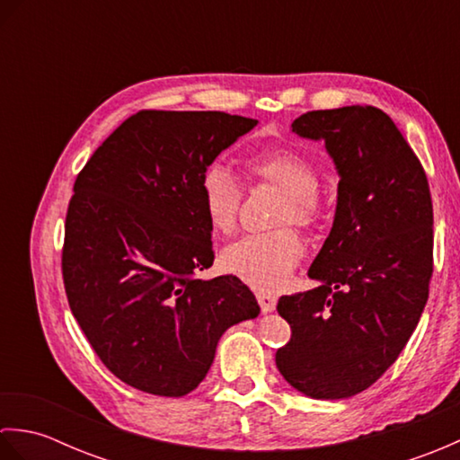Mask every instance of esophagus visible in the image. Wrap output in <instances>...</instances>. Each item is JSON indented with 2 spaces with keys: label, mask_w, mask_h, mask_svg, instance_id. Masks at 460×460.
I'll use <instances>...</instances> for the list:
<instances>
[{
  "label": "esophagus",
  "mask_w": 460,
  "mask_h": 460,
  "mask_svg": "<svg viewBox=\"0 0 460 460\" xmlns=\"http://www.w3.org/2000/svg\"><path fill=\"white\" fill-rule=\"evenodd\" d=\"M257 300H259V306H261V310L265 312H272L277 308V296H272V295H267V292H257Z\"/></svg>",
  "instance_id": "1"
}]
</instances>
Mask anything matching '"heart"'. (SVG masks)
<instances>
[{
	"mask_svg": "<svg viewBox=\"0 0 460 460\" xmlns=\"http://www.w3.org/2000/svg\"><path fill=\"white\" fill-rule=\"evenodd\" d=\"M255 183H270L282 191L275 223L312 227L322 215V193L316 165L308 155L292 148H267L245 160ZM199 199L205 219L215 233L227 235L237 225L243 190L225 165L209 164L199 178ZM305 255V243L292 227L251 233L221 252V265L251 288L275 292L288 280Z\"/></svg>",
	"mask_w": 460,
	"mask_h": 460,
	"instance_id": "1",
	"label": "heart"
}]
</instances>
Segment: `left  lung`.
<instances>
[{
    "mask_svg": "<svg viewBox=\"0 0 460 460\" xmlns=\"http://www.w3.org/2000/svg\"><path fill=\"white\" fill-rule=\"evenodd\" d=\"M324 140L340 173L334 225L312 262L318 288L280 296L288 384L314 399L364 392L402 354L433 275V201L421 162L376 106L312 111L292 122Z\"/></svg>",
    "mask_w": 460,
    "mask_h": 460,
    "instance_id": "8db88e82",
    "label": "left lung"
}]
</instances>
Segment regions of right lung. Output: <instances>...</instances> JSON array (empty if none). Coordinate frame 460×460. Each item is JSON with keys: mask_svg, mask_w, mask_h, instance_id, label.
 Wrapping results in <instances>:
<instances>
[{"mask_svg": "<svg viewBox=\"0 0 460 460\" xmlns=\"http://www.w3.org/2000/svg\"><path fill=\"white\" fill-rule=\"evenodd\" d=\"M255 126L217 111H140L76 175L61 259L68 306L102 364L140 392L188 395L223 332L259 316L237 277L198 279L215 259L199 178Z\"/></svg>", "mask_w": 460, "mask_h": 460, "instance_id": "right-lung-1", "label": "right lung"}]
</instances>
